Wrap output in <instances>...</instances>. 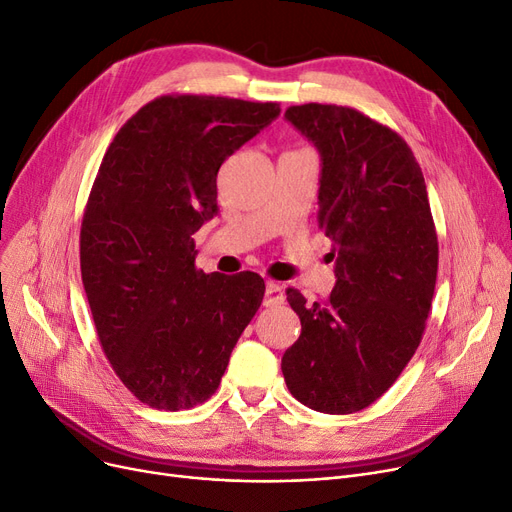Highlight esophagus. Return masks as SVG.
<instances>
[{"label":"esophagus","mask_w":512,"mask_h":512,"mask_svg":"<svg viewBox=\"0 0 512 512\" xmlns=\"http://www.w3.org/2000/svg\"><path fill=\"white\" fill-rule=\"evenodd\" d=\"M285 301V291L278 285V282H266V297H263V306H278Z\"/></svg>","instance_id":"34e87169"}]
</instances>
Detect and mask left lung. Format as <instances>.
<instances>
[{"label": "left lung", "mask_w": 512, "mask_h": 512, "mask_svg": "<svg viewBox=\"0 0 512 512\" xmlns=\"http://www.w3.org/2000/svg\"><path fill=\"white\" fill-rule=\"evenodd\" d=\"M285 116L323 160L318 227L333 242L337 282L320 304L287 289L301 335L280 367L299 403L346 415L380 399L422 342L437 230L422 168L392 128L344 105H293Z\"/></svg>", "instance_id": "left-lung-1"}]
</instances>
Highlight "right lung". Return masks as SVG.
Wrapping results in <instances>:
<instances>
[{"instance_id": "obj_1", "label": "right lung", "mask_w": 512, "mask_h": 512, "mask_svg": "<svg viewBox=\"0 0 512 512\" xmlns=\"http://www.w3.org/2000/svg\"><path fill=\"white\" fill-rule=\"evenodd\" d=\"M278 113V103L164 94L105 151L82 219V282L111 369L149 407L211 399L261 306L263 278L204 274L192 236L217 213L221 164Z\"/></svg>"}]
</instances>
